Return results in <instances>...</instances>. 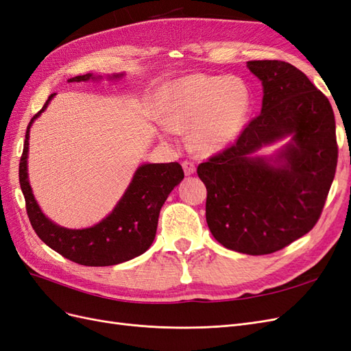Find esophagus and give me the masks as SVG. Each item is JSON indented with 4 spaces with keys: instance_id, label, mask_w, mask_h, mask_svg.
<instances>
[{
    "instance_id": "1",
    "label": "esophagus",
    "mask_w": 351,
    "mask_h": 351,
    "mask_svg": "<svg viewBox=\"0 0 351 351\" xmlns=\"http://www.w3.org/2000/svg\"><path fill=\"white\" fill-rule=\"evenodd\" d=\"M182 167H184V172H185L186 176L194 175V172H195V165H194L193 162H184V163H182Z\"/></svg>"
}]
</instances>
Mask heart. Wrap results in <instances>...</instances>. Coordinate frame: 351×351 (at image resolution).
<instances>
[{"label":"heart","mask_w":351,"mask_h":351,"mask_svg":"<svg viewBox=\"0 0 351 351\" xmlns=\"http://www.w3.org/2000/svg\"><path fill=\"white\" fill-rule=\"evenodd\" d=\"M252 108V94L239 76L188 75L167 86L163 123L185 134L197 152L216 154L237 141Z\"/></svg>","instance_id":"obj_1"}]
</instances>
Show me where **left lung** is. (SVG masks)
<instances>
[{
	"label": "left lung",
	"instance_id": "obj_1",
	"mask_svg": "<svg viewBox=\"0 0 351 351\" xmlns=\"http://www.w3.org/2000/svg\"><path fill=\"white\" fill-rule=\"evenodd\" d=\"M262 112L234 145L197 167L207 188L210 232L232 252L275 253L312 229L334 181L338 147L328 98L293 64L253 60ZM289 138L274 156L260 147Z\"/></svg>",
	"mask_w": 351,
	"mask_h": 351
}]
</instances>
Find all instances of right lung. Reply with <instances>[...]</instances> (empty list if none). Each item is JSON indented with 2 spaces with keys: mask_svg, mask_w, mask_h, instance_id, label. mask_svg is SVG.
I'll return each instance as SVG.
<instances>
[{
  "mask_svg": "<svg viewBox=\"0 0 351 351\" xmlns=\"http://www.w3.org/2000/svg\"><path fill=\"white\" fill-rule=\"evenodd\" d=\"M122 76L123 73H116L108 79ZM97 79H101V76L86 73L69 79V82H88ZM54 95L48 97L44 107L29 122L19 166L20 188L25 195L26 212L32 228L49 248L84 266H113L141 256L154 241L160 208L172 189L184 179L182 166L179 163L139 166L114 208L91 228L69 229L54 223L38 206L27 178L29 131Z\"/></svg>",
  "mask_w": 351,
  "mask_h": 351,
  "instance_id": "right-lung-1",
  "label": "right lung"
}]
</instances>
